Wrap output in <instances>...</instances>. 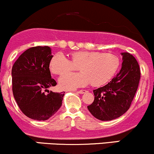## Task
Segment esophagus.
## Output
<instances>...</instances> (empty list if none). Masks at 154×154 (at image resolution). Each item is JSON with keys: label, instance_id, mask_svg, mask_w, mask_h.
<instances>
[{"label": "esophagus", "instance_id": "1", "mask_svg": "<svg viewBox=\"0 0 154 154\" xmlns=\"http://www.w3.org/2000/svg\"><path fill=\"white\" fill-rule=\"evenodd\" d=\"M77 93H79V94H83V93H87V91H85V90H81V91H77Z\"/></svg>", "mask_w": 154, "mask_h": 154}]
</instances>
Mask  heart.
<instances>
[{
  "label": "heart",
  "mask_w": 154,
  "mask_h": 154,
  "mask_svg": "<svg viewBox=\"0 0 154 154\" xmlns=\"http://www.w3.org/2000/svg\"><path fill=\"white\" fill-rule=\"evenodd\" d=\"M119 59L109 53L79 51L71 54L69 61L62 53L54 55L49 67L55 75H63L79 67V73H67L60 77L59 85L63 90H75L91 83L93 86L106 84L115 75Z\"/></svg>",
  "instance_id": "b5f03b06"
}]
</instances>
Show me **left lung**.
<instances>
[{"label":"left lung","instance_id":"1","mask_svg":"<svg viewBox=\"0 0 154 154\" xmlns=\"http://www.w3.org/2000/svg\"><path fill=\"white\" fill-rule=\"evenodd\" d=\"M122 63L120 71L107 85L93 90L94 101L88 109L101 121H110L121 116L130 109L140 78L137 60L129 53H121Z\"/></svg>","mask_w":154,"mask_h":154}]
</instances>
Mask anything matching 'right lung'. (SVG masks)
I'll return each instance as SVG.
<instances>
[{
    "label": "right lung",
    "instance_id": "right-lung-1",
    "mask_svg": "<svg viewBox=\"0 0 154 154\" xmlns=\"http://www.w3.org/2000/svg\"><path fill=\"white\" fill-rule=\"evenodd\" d=\"M53 56L50 47H32L24 51L12 67L14 97L23 114L30 119L47 120L62 105L65 92L48 90L56 85L49 69ZM45 90L49 91L47 95Z\"/></svg>",
    "mask_w": 154,
    "mask_h": 154
}]
</instances>
